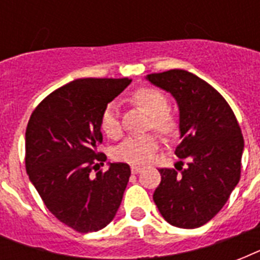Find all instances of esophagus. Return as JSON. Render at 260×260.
<instances>
[{
  "label": "esophagus",
  "instance_id": "1",
  "mask_svg": "<svg viewBox=\"0 0 260 260\" xmlns=\"http://www.w3.org/2000/svg\"><path fill=\"white\" fill-rule=\"evenodd\" d=\"M142 170H143V169L140 166H132V167H131V171H132V174H139Z\"/></svg>",
  "mask_w": 260,
  "mask_h": 260
}]
</instances>
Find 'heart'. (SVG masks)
<instances>
[{
  "label": "heart",
  "instance_id": "heart-1",
  "mask_svg": "<svg viewBox=\"0 0 260 260\" xmlns=\"http://www.w3.org/2000/svg\"><path fill=\"white\" fill-rule=\"evenodd\" d=\"M131 102L150 114V129H155L165 138H173L179 129V120L177 114L169 109L170 100L163 90L152 86L140 87L132 93ZM100 126L108 138L116 139L121 135L120 113L116 102H109L104 108L100 118ZM158 148L159 138L155 134L131 136L114 148L113 156L121 162L142 165L148 162Z\"/></svg>",
  "mask_w": 260,
  "mask_h": 260
}]
</instances>
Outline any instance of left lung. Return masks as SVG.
<instances>
[{"mask_svg": "<svg viewBox=\"0 0 260 260\" xmlns=\"http://www.w3.org/2000/svg\"><path fill=\"white\" fill-rule=\"evenodd\" d=\"M147 79L177 100L182 142L175 155L187 165L159 169L154 201L171 225L198 228L221 210L240 179L242 129L225 98L197 75L174 69Z\"/></svg>", "mask_w": 260, "mask_h": 260, "instance_id": "obj_1", "label": "left lung"}]
</instances>
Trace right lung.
<instances>
[{
  "label": "right lung",
  "instance_id": "add662e5",
  "mask_svg": "<svg viewBox=\"0 0 260 260\" xmlns=\"http://www.w3.org/2000/svg\"><path fill=\"white\" fill-rule=\"evenodd\" d=\"M132 79H75L48 94L30 114L25 169L44 205L77 232L102 230L116 216L129 181L126 163L91 171L106 160L100 118Z\"/></svg>",
  "mask_w": 260,
  "mask_h": 260
}]
</instances>
